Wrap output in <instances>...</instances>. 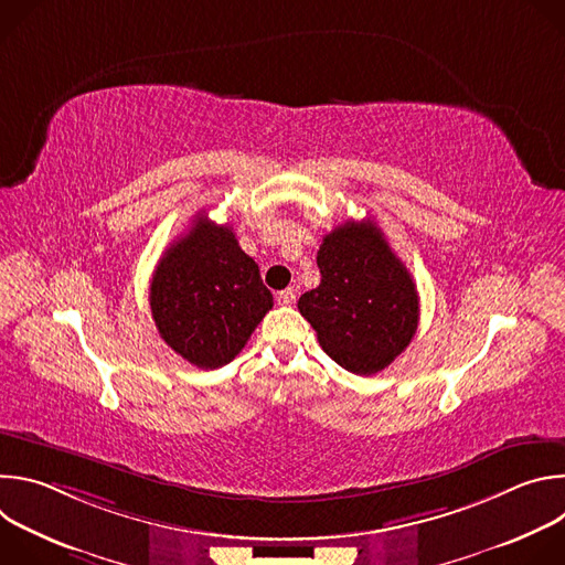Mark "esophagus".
I'll return each mask as SVG.
<instances>
[{
	"label": "esophagus",
	"instance_id": "esophagus-1",
	"mask_svg": "<svg viewBox=\"0 0 565 565\" xmlns=\"http://www.w3.org/2000/svg\"><path fill=\"white\" fill-rule=\"evenodd\" d=\"M277 301H279L281 306H290V303H295V288H286V290L277 292Z\"/></svg>",
	"mask_w": 565,
	"mask_h": 565
}]
</instances>
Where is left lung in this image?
Instances as JSON below:
<instances>
[{
    "label": "left lung",
    "instance_id": "1",
    "mask_svg": "<svg viewBox=\"0 0 565 565\" xmlns=\"http://www.w3.org/2000/svg\"><path fill=\"white\" fill-rule=\"evenodd\" d=\"M321 281L297 301L317 340L342 369L373 375L416 335V284L375 221H347L317 253Z\"/></svg>",
    "mask_w": 565,
    "mask_h": 565
}]
</instances>
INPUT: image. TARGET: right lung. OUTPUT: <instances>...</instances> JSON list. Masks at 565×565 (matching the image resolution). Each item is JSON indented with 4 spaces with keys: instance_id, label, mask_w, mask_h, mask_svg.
I'll return each instance as SVG.
<instances>
[{
    "instance_id": "1",
    "label": "right lung",
    "mask_w": 565,
    "mask_h": 565,
    "mask_svg": "<svg viewBox=\"0 0 565 565\" xmlns=\"http://www.w3.org/2000/svg\"><path fill=\"white\" fill-rule=\"evenodd\" d=\"M149 306L168 347L199 369H218L248 344L273 308V295L232 227L201 212L160 257Z\"/></svg>"
}]
</instances>
